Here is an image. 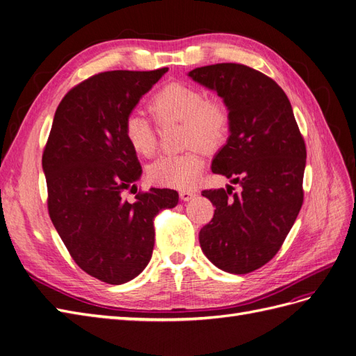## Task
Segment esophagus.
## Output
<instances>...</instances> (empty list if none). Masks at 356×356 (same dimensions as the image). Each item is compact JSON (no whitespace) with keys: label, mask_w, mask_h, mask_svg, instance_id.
<instances>
[{"label":"esophagus","mask_w":356,"mask_h":356,"mask_svg":"<svg viewBox=\"0 0 356 356\" xmlns=\"http://www.w3.org/2000/svg\"><path fill=\"white\" fill-rule=\"evenodd\" d=\"M179 197H181L182 202H188V200L196 197V191H193V190H181L179 191Z\"/></svg>","instance_id":"1"}]
</instances>
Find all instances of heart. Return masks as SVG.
Segmentation results:
<instances>
[{
  "label": "heart",
  "mask_w": 356,
  "mask_h": 356,
  "mask_svg": "<svg viewBox=\"0 0 356 356\" xmlns=\"http://www.w3.org/2000/svg\"><path fill=\"white\" fill-rule=\"evenodd\" d=\"M149 111L163 122L175 118L182 122V143L203 149L218 148L227 138L230 117L227 106L218 99H203V93L184 83H172L161 88L149 99ZM126 143L143 157L153 156L157 139L153 123L143 113H131L124 120ZM203 169V157L197 148L186 153L163 156L148 166L152 182L161 187L188 188L197 181Z\"/></svg>",
  "instance_id": "b5f03b06"
}]
</instances>
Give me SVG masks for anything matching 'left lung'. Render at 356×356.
I'll return each mask as SVG.
<instances>
[{
	"mask_svg": "<svg viewBox=\"0 0 356 356\" xmlns=\"http://www.w3.org/2000/svg\"><path fill=\"white\" fill-rule=\"evenodd\" d=\"M187 75L227 106L229 138L211 168L241 186L202 191L215 212L199 233L200 248L221 270L250 273L276 255L303 204V136L285 92L260 71L217 63Z\"/></svg>",
	"mask_w": 356,
	"mask_h": 356,
	"instance_id": "8db88e82",
	"label": "left lung"
}]
</instances>
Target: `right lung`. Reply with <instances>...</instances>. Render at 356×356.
I'll return each instance as SVG.
<instances>
[{
    "label": "right lung",
    "instance_id": "obj_1",
    "mask_svg": "<svg viewBox=\"0 0 356 356\" xmlns=\"http://www.w3.org/2000/svg\"><path fill=\"white\" fill-rule=\"evenodd\" d=\"M166 71H108L75 86L58 106L42 153L53 225L79 267L111 285L144 270L154 217L178 203L169 188L138 193L134 202L122 196L143 174L124 120Z\"/></svg>",
    "mask_w": 356,
    "mask_h": 356
}]
</instances>
